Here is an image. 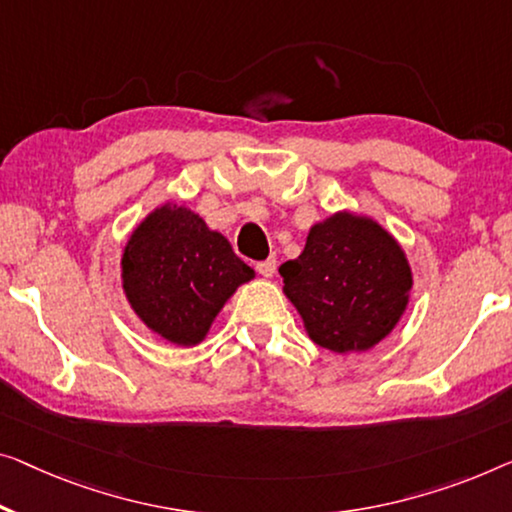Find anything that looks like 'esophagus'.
Instances as JSON below:
<instances>
[{"label": "esophagus", "mask_w": 512, "mask_h": 512, "mask_svg": "<svg viewBox=\"0 0 512 512\" xmlns=\"http://www.w3.org/2000/svg\"><path fill=\"white\" fill-rule=\"evenodd\" d=\"M257 271L259 276L271 278L276 273V259H264V262H257Z\"/></svg>", "instance_id": "1"}]
</instances>
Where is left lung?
<instances>
[{
	"mask_svg": "<svg viewBox=\"0 0 512 512\" xmlns=\"http://www.w3.org/2000/svg\"><path fill=\"white\" fill-rule=\"evenodd\" d=\"M282 292L315 345L368 352L400 322L414 285L400 243L349 211L312 225L303 253L280 266Z\"/></svg>",
	"mask_w": 512,
	"mask_h": 512,
	"instance_id": "left-lung-1",
	"label": "left lung"
}]
</instances>
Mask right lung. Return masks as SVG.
Returning <instances> with one entry per match:
<instances>
[{"mask_svg": "<svg viewBox=\"0 0 512 512\" xmlns=\"http://www.w3.org/2000/svg\"><path fill=\"white\" fill-rule=\"evenodd\" d=\"M253 278L223 234L177 204L151 211L121 255V280L135 315L179 347L200 345L236 287Z\"/></svg>", "mask_w": 512, "mask_h": 512, "instance_id": "right-lung-1", "label": "right lung"}]
</instances>
